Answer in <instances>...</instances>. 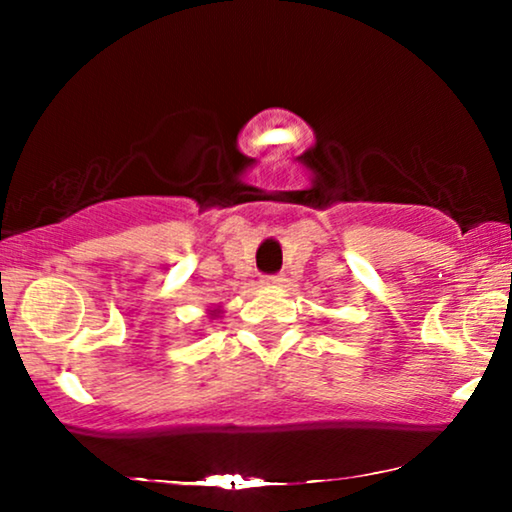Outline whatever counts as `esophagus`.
<instances>
[{
    "label": "esophagus",
    "instance_id": "1",
    "mask_svg": "<svg viewBox=\"0 0 512 512\" xmlns=\"http://www.w3.org/2000/svg\"><path fill=\"white\" fill-rule=\"evenodd\" d=\"M284 275H265L263 277V286H268V289H277V286H284Z\"/></svg>",
    "mask_w": 512,
    "mask_h": 512
}]
</instances>
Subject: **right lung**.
<instances>
[{"label": "right lung", "mask_w": 512, "mask_h": 512, "mask_svg": "<svg viewBox=\"0 0 512 512\" xmlns=\"http://www.w3.org/2000/svg\"><path fill=\"white\" fill-rule=\"evenodd\" d=\"M212 312H214V314H216V310H212ZM214 314H212V317H214Z\"/></svg>", "instance_id": "right-lung-1"}]
</instances>
